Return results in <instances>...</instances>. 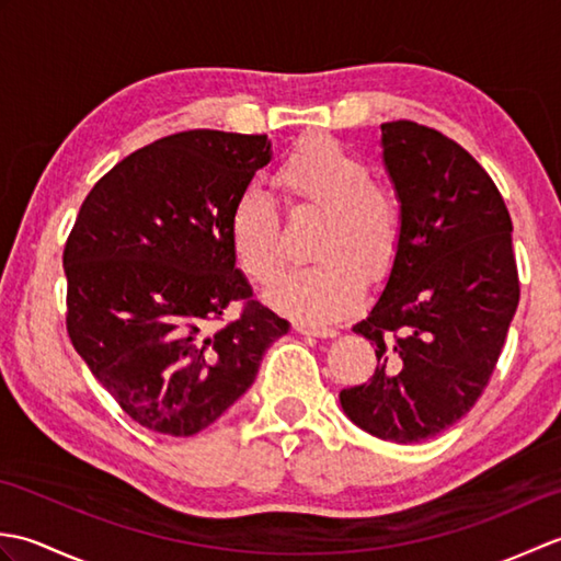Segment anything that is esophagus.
<instances>
[{
  "label": "esophagus",
  "mask_w": 561,
  "mask_h": 561,
  "mask_svg": "<svg viewBox=\"0 0 561 561\" xmlns=\"http://www.w3.org/2000/svg\"><path fill=\"white\" fill-rule=\"evenodd\" d=\"M291 328L299 332V335H311V337H335L337 330L335 328H325V325H316V323H308V320L296 318Z\"/></svg>",
  "instance_id": "34e87169"
}]
</instances>
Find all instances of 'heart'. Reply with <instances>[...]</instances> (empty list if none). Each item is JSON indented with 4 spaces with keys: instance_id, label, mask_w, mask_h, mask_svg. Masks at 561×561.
I'll return each instance as SVG.
<instances>
[{
    "instance_id": "b5f03b06",
    "label": "heart",
    "mask_w": 561,
    "mask_h": 561,
    "mask_svg": "<svg viewBox=\"0 0 561 561\" xmlns=\"http://www.w3.org/2000/svg\"><path fill=\"white\" fill-rule=\"evenodd\" d=\"M277 187L299 211L323 214L316 257L320 265L294 272L267 301L311 323H330L354 311L364 284L386 279L402 241V209L396 193L371 178L368 163L325 135L304 137L279 163ZM238 265L260 287L287 267L282 221L267 195L245 187L229 219Z\"/></svg>"
}]
</instances>
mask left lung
I'll return each instance as SVG.
<instances>
[{"instance_id": "obj_1", "label": "left lung", "mask_w": 561, "mask_h": 561, "mask_svg": "<svg viewBox=\"0 0 561 561\" xmlns=\"http://www.w3.org/2000/svg\"><path fill=\"white\" fill-rule=\"evenodd\" d=\"M380 133L402 241L383 294L354 325L376 344L378 366L340 402L364 432L420 444L468 414L490 383L520 299L514 224L458 141L412 121Z\"/></svg>"}]
</instances>
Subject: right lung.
Returning <instances> with one entry per match:
<instances>
[{"mask_svg": "<svg viewBox=\"0 0 561 561\" xmlns=\"http://www.w3.org/2000/svg\"><path fill=\"white\" fill-rule=\"evenodd\" d=\"M267 135L187 129L129 153L83 199L65 245L67 332L137 424L193 436L253 386L289 323L236 270V197ZM242 306L229 324L225 308Z\"/></svg>", "mask_w": 561, "mask_h": 561, "instance_id": "add662e5", "label": "right lung"}]
</instances>
